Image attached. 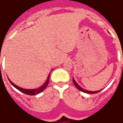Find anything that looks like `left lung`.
Here are the masks:
<instances>
[{"mask_svg": "<svg viewBox=\"0 0 123 123\" xmlns=\"http://www.w3.org/2000/svg\"><path fill=\"white\" fill-rule=\"evenodd\" d=\"M73 82H74V84L75 85V86H76V87L79 90H80L81 92H83L87 93H97L101 91L99 90V91H96V92H90V91H87V90H84L83 88H82L80 86H79L78 85V84L76 82V81H75L74 78H73Z\"/></svg>", "mask_w": 123, "mask_h": 123, "instance_id": "1", "label": "left lung"}]
</instances>
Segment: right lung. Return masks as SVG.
<instances>
[{
    "label": "right lung",
    "instance_id": "1",
    "mask_svg": "<svg viewBox=\"0 0 123 123\" xmlns=\"http://www.w3.org/2000/svg\"><path fill=\"white\" fill-rule=\"evenodd\" d=\"M49 76H50V74H49L48 77H47V79L46 80L45 83L43 84L42 86H41L40 88H37V89H34V90H27V89H24V88H21L20 87H18L17 86H16L14 84V83H12L10 80H9L10 82L12 84V85L15 87V88H16L17 90H18L20 92H22L24 93H25V94H27V95H37L38 93H39L42 92L46 88H47V86L49 84Z\"/></svg>",
    "mask_w": 123,
    "mask_h": 123
}]
</instances>
